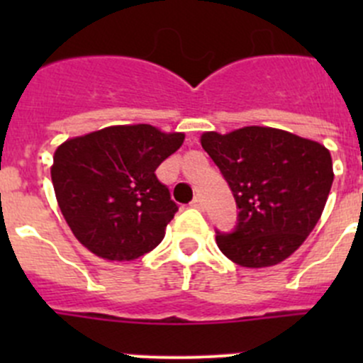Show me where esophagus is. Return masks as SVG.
<instances>
[{
	"mask_svg": "<svg viewBox=\"0 0 363 363\" xmlns=\"http://www.w3.org/2000/svg\"><path fill=\"white\" fill-rule=\"evenodd\" d=\"M191 207H193V208H199V211H203V207H205L203 200L200 199V196H196V199L191 202Z\"/></svg>",
	"mask_w": 363,
	"mask_h": 363,
	"instance_id": "1",
	"label": "esophagus"
}]
</instances>
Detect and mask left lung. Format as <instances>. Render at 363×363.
<instances>
[{
	"mask_svg": "<svg viewBox=\"0 0 363 363\" xmlns=\"http://www.w3.org/2000/svg\"><path fill=\"white\" fill-rule=\"evenodd\" d=\"M200 144L239 207L235 232L216 235L223 255L247 269L277 265L294 255L323 214L334 182L330 151L269 126L205 131Z\"/></svg>",
	"mask_w": 363,
	"mask_h": 363,
	"instance_id": "obj_1",
	"label": "left lung"
}]
</instances>
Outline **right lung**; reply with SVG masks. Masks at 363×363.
I'll list each match as a JSON object with an SVG mask.
<instances>
[{
    "label": "right lung",
    "mask_w": 363,
    "mask_h": 363,
    "mask_svg": "<svg viewBox=\"0 0 363 363\" xmlns=\"http://www.w3.org/2000/svg\"><path fill=\"white\" fill-rule=\"evenodd\" d=\"M182 142L184 133L151 124H117L63 142L50 177L77 240L111 262L155 250L177 212L155 172Z\"/></svg>",
    "instance_id": "add662e5"
}]
</instances>
